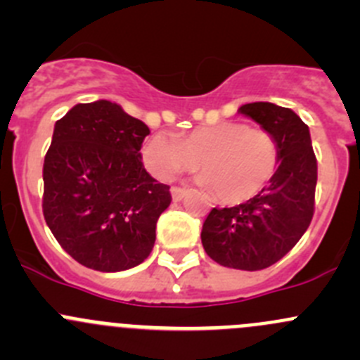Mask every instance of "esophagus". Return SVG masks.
<instances>
[{
	"instance_id": "34e87169",
	"label": "esophagus",
	"mask_w": 360,
	"mask_h": 360,
	"mask_svg": "<svg viewBox=\"0 0 360 360\" xmlns=\"http://www.w3.org/2000/svg\"><path fill=\"white\" fill-rule=\"evenodd\" d=\"M170 193H172L174 202H179V200H183V197L188 193V190L186 188H181V186H172L170 188Z\"/></svg>"
}]
</instances>
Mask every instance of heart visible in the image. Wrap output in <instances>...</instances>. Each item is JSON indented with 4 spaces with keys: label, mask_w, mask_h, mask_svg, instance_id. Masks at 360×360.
I'll return each instance as SVG.
<instances>
[{
    "label": "heart",
    "mask_w": 360,
    "mask_h": 360,
    "mask_svg": "<svg viewBox=\"0 0 360 360\" xmlns=\"http://www.w3.org/2000/svg\"><path fill=\"white\" fill-rule=\"evenodd\" d=\"M281 151L275 137L244 122H219L186 136L157 132L143 146V162L158 179H172L200 163V183L223 203L256 197L277 172Z\"/></svg>",
    "instance_id": "obj_1"
}]
</instances>
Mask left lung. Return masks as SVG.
<instances>
[{
  "instance_id": "8db88e82",
  "label": "left lung",
  "mask_w": 360,
  "mask_h": 360,
  "mask_svg": "<svg viewBox=\"0 0 360 360\" xmlns=\"http://www.w3.org/2000/svg\"><path fill=\"white\" fill-rule=\"evenodd\" d=\"M238 111L275 137L281 151L277 172L248 202L210 210L200 237L207 256L221 266L254 271L282 259L310 226L317 158L308 125L289 108L250 103Z\"/></svg>"
}]
</instances>
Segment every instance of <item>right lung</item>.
I'll list each match as a JSON object with an SVG mask.
<instances>
[{
	"label": "right lung",
	"mask_w": 360,
	"mask_h": 360,
	"mask_svg": "<svg viewBox=\"0 0 360 360\" xmlns=\"http://www.w3.org/2000/svg\"><path fill=\"white\" fill-rule=\"evenodd\" d=\"M146 123L118 104H76L56 122L43 163V216L72 259L122 271L150 256L167 184L150 176L141 148Z\"/></svg>",
	"instance_id": "1"
}]
</instances>
